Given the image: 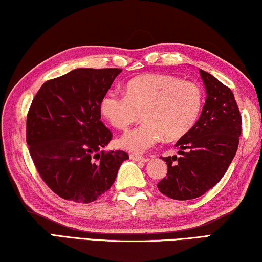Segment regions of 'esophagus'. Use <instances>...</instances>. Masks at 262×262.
I'll list each match as a JSON object with an SVG mask.
<instances>
[{
  "mask_svg": "<svg viewBox=\"0 0 262 262\" xmlns=\"http://www.w3.org/2000/svg\"><path fill=\"white\" fill-rule=\"evenodd\" d=\"M130 159L131 160H134V161H139V162H146L147 161V159L146 158H143V157H140V156H137V154H130Z\"/></svg>",
  "mask_w": 262,
  "mask_h": 262,
  "instance_id": "34e87169",
  "label": "esophagus"
}]
</instances>
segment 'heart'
I'll use <instances>...</instances> for the list:
<instances>
[{"mask_svg": "<svg viewBox=\"0 0 262 262\" xmlns=\"http://www.w3.org/2000/svg\"><path fill=\"white\" fill-rule=\"evenodd\" d=\"M202 91L191 81L166 74H144L128 81L125 95L105 94L101 113L118 130L126 128L143 116L145 123L126 132L121 146L144 153L164 136L177 139L194 125L202 108Z\"/></svg>", "mask_w": 262, "mask_h": 262, "instance_id": "heart-1", "label": "heart"}]
</instances>
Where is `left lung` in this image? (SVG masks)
Listing matches in <instances>:
<instances>
[{
    "label": "left lung",
    "mask_w": 262,
    "mask_h": 262,
    "mask_svg": "<svg viewBox=\"0 0 262 262\" xmlns=\"http://www.w3.org/2000/svg\"><path fill=\"white\" fill-rule=\"evenodd\" d=\"M207 98L194 126L175 144L180 157L161 158L167 177L158 189L173 200L202 196L221 181L237 152L242 116L231 89L200 70Z\"/></svg>",
    "instance_id": "1"
}]
</instances>
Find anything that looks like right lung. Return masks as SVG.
Listing matches in <instances>:
<instances>
[{"label": "right lung", "instance_id": "add662e5", "mask_svg": "<svg viewBox=\"0 0 262 262\" xmlns=\"http://www.w3.org/2000/svg\"><path fill=\"white\" fill-rule=\"evenodd\" d=\"M122 70L76 68L49 80L34 96L27 143L44 182L55 194L91 203L110 189L123 151L103 152L113 138L101 122V101Z\"/></svg>", "mask_w": 262, "mask_h": 262}]
</instances>
